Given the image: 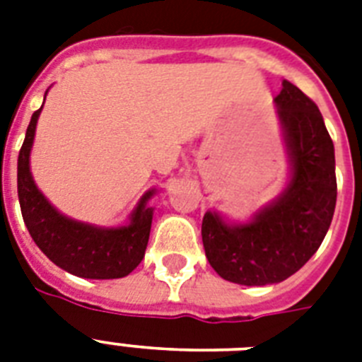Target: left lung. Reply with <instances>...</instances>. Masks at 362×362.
<instances>
[{
  "label": "left lung",
  "mask_w": 362,
  "mask_h": 362,
  "mask_svg": "<svg viewBox=\"0 0 362 362\" xmlns=\"http://www.w3.org/2000/svg\"><path fill=\"white\" fill-rule=\"evenodd\" d=\"M274 103L289 159L287 186L244 223L209 210L201 227L212 269L240 286L280 284L295 274L321 246L337 206L334 144L320 109L287 81Z\"/></svg>",
  "instance_id": "left-lung-1"
}]
</instances>
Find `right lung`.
Segmentation results:
<instances>
[{
    "instance_id": "add662e5",
    "label": "right lung",
    "mask_w": 362,
    "mask_h": 362,
    "mask_svg": "<svg viewBox=\"0 0 362 362\" xmlns=\"http://www.w3.org/2000/svg\"><path fill=\"white\" fill-rule=\"evenodd\" d=\"M41 109L31 116L18 153V201L25 227L39 250L59 269L90 280L124 278L139 267L146 252L153 216L148 201L156 189H148L142 195L129 221L120 227L93 226L62 214L37 187L30 169V153Z\"/></svg>"
}]
</instances>
